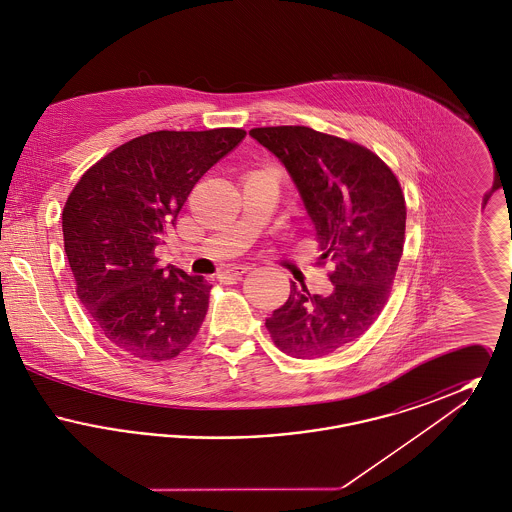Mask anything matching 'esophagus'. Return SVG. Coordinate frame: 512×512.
<instances>
[{"label":"esophagus","mask_w":512,"mask_h":512,"mask_svg":"<svg viewBox=\"0 0 512 512\" xmlns=\"http://www.w3.org/2000/svg\"><path fill=\"white\" fill-rule=\"evenodd\" d=\"M249 270L247 265H240V267H228L224 268L219 274L220 280H234V278H240L242 274H245Z\"/></svg>","instance_id":"1"}]
</instances>
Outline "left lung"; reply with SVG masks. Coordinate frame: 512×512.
Returning <instances> with one entry per match:
<instances>
[{
	"instance_id": "obj_1",
	"label": "left lung",
	"mask_w": 512,
	"mask_h": 512,
	"mask_svg": "<svg viewBox=\"0 0 512 512\" xmlns=\"http://www.w3.org/2000/svg\"><path fill=\"white\" fill-rule=\"evenodd\" d=\"M249 134L290 172L317 232L318 265L334 263V292L311 295L292 282L288 301L265 326L286 355H330L361 338L390 299L405 244L401 184L374 151L309 126H263Z\"/></svg>"
}]
</instances>
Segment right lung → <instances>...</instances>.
<instances>
[{"label": "right lung", "mask_w": 512, "mask_h": 512, "mask_svg": "<svg viewBox=\"0 0 512 512\" xmlns=\"http://www.w3.org/2000/svg\"><path fill=\"white\" fill-rule=\"evenodd\" d=\"M244 138L242 128L149 132L101 157L67 197L63 242L76 295L128 355L169 361L197 336L209 282L159 267L153 251L197 180Z\"/></svg>", "instance_id": "right-lung-1"}]
</instances>
